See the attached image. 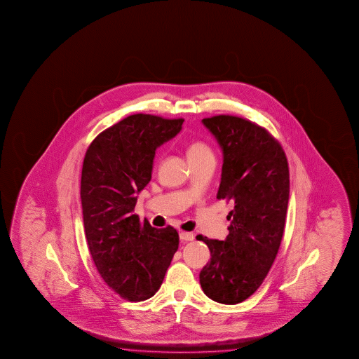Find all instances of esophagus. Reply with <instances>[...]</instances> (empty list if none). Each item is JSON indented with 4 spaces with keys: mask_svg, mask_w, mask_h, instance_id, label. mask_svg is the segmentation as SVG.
<instances>
[{
    "mask_svg": "<svg viewBox=\"0 0 359 359\" xmlns=\"http://www.w3.org/2000/svg\"><path fill=\"white\" fill-rule=\"evenodd\" d=\"M180 238L182 240V241H194V233H191V232H180Z\"/></svg>",
    "mask_w": 359,
    "mask_h": 359,
    "instance_id": "34e87169",
    "label": "esophagus"
}]
</instances>
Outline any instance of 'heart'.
<instances>
[{
  "mask_svg": "<svg viewBox=\"0 0 359 359\" xmlns=\"http://www.w3.org/2000/svg\"><path fill=\"white\" fill-rule=\"evenodd\" d=\"M187 157H189V163H192V162L202 161L208 157H213V152L205 142L194 140L187 147Z\"/></svg>",
  "mask_w": 359,
  "mask_h": 359,
  "instance_id": "1",
  "label": "heart"
}]
</instances>
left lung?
I'll return each mask as SVG.
<instances>
[{"label":"left lung","instance_id":"1","mask_svg":"<svg viewBox=\"0 0 359 359\" xmlns=\"http://www.w3.org/2000/svg\"><path fill=\"white\" fill-rule=\"evenodd\" d=\"M224 154L217 198L232 201L225 241L198 237L211 259L201 270L207 297L233 305L262 285L279 251L289 201V167L283 147L265 128L240 116L202 119Z\"/></svg>","mask_w":359,"mask_h":359}]
</instances>
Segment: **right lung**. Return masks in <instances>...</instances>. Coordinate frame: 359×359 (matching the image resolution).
<instances>
[{"label": "right lung", "instance_id": "add662e5", "mask_svg": "<svg viewBox=\"0 0 359 359\" xmlns=\"http://www.w3.org/2000/svg\"><path fill=\"white\" fill-rule=\"evenodd\" d=\"M183 122L133 114L99 134L86 153L80 197L89 251L107 285L129 302L158 292L178 249L173 227L142 224L133 211L152 178L157 148L176 137Z\"/></svg>", "mask_w": 359, "mask_h": 359}]
</instances>
